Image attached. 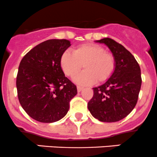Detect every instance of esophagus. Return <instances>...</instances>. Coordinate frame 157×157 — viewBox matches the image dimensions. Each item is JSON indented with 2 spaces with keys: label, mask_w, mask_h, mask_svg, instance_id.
<instances>
[{
  "label": "esophagus",
  "mask_w": 157,
  "mask_h": 157,
  "mask_svg": "<svg viewBox=\"0 0 157 157\" xmlns=\"http://www.w3.org/2000/svg\"><path fill=\"white\" fill-rule=\"evenodd\" d=\"M77 91H78V92H80L83 89V87H82V86H77Z\"/></svg>",
  "instance_id": "esophagus-1"
}]
</instances>
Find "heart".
<instances>
[{
    "label": "heart",
    "mask_w": 157,
    "mask_h": 157,
    "mask_svg": "<svg viewBox=\"0 0 157 157\" xmlns=\"http://www.w3.org/2000/svg\"><path fill=\"white\" fill-rule=\"evenodd\" d=\"M60 64L64 74L70 77L77 76L83 65L85 71L75 78L77 83L83 85L107 81L116 67L115 56L96 44L79 45L73 53L64 51L60 58Z\"/></svg>",
    "instance_id": "1"
}]
</instances>
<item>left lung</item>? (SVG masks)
<instances>
[{
  "label": "left lung",
  "mask_w": 157,
  "mask_h": 157,
  "mask_svg": "<svg viewBox=\"0 0 157 157\" xmlns=\"http://www.w3.org/2000/svg\"><path fill=\"white\" fill-rule=\"evenodd\" d=\"M96 42L109 47L116 67L105 83L93 88L88 109L99 121L115 122L125 118L137 104L142 83L140 68L131 52L113 39L104 38Z\"/></svg>",
  "instance_id": "obj_1"
}]
</instances>
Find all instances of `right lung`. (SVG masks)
<instances>
[{
	"label": "right lung",
	"mask_w": 157,
	"mask_h": 157,
	"mask_svg": "<svg viewBox=\"0 0 157 157\" xmlns=\"http://www.w3.org/2000/svg\"><path fill=\"white\" fill-rule=\"evenodd\" d=\"M71 46L67 39H49L23 58L17 76L20 103L33 119L52 123L64 118L77 86L65 77L60 58Z\"/></svg>",
	"instance_id": "add662e5"
}]
</instances>
